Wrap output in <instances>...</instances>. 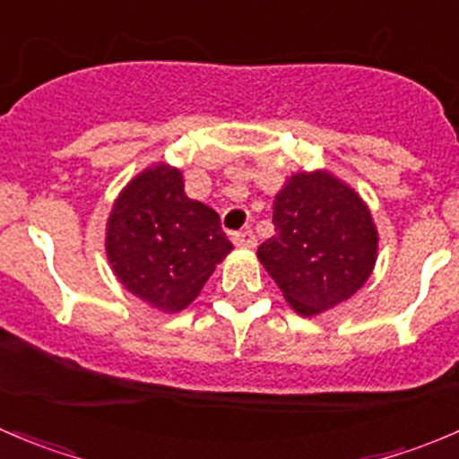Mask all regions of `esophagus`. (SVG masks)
<instances>
[{"label": "esophagus", "mask_w": 459, "mask_h": 459, "mask_svg": "<svg viewBox=\"0 0 459 459\" xmlns=\"http://www.w3.org/2000/svg\"><path fill=\"white\" fill-rule=\"evenodd\" d=\"M233 242H235V247L253 248L257 244V239H255V235H253L251 229H244V230H235Z\"/></svg>", "instance_id": "1"}]
</instances>
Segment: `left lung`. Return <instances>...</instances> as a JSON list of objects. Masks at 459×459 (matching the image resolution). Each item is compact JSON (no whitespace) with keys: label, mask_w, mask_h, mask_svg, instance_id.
Here are the masks:
<instances>
[{"label":"left lung","mask_w":459,"mask_h":459,"mask_svg":"<svg viewBox=\"0 0 459 459\" xmlns=\"http://www.w3.org/2000/svg\"><path fill=\"white\" fill-rule=\"evenodd\" d=\"M275 235L257 257L290 307L316 316L349 299L371 275L377 233L367 204L333 175L298 173L273 204Z\"/></svg>","instance_id":"8db88e82"}]
</instances>
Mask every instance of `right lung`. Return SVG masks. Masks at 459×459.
I'll use <instances>...</instances> for the list:
<instances>
[{
	"label": "right lung",
	"mask_w": 459,
	"mask_h": 459,
	"mask_svg": "<svg viewBox=\"0 0 459 459\" xmlns=\"http://www.w3.org/2000/svg\"><path fill=\"white\" fill-rule=\"evenodd\" d=\"M230 248L220 215L188 200L182 173L166 164L143 170L124 188L106 233L117 280L166 313L188 307Z\"/></svg>",
	"instance_id": "right-lung-1"
}]
</instances>
